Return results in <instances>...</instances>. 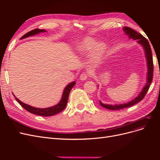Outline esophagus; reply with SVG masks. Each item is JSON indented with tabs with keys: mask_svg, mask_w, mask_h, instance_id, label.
I'll list each match as a JSON object with an SVG mask.
<instances>
[{
	"mask_svg": "<svg viewBox=\"0 0 160 160\" xmlns=\"http://www.w3.org/2000/svg\"><path fill=\"white\" fill-rule=\"evenodd\" d=\"M89 77V74L88 72H83L81 75H80V79L81 81H85Z\"/></svg>",
	"mask_w": 160,
	"mask_h": 160,
	"instance_id": "1",
	"label": "esophagus"
}]
</instances>
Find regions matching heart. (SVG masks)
Listing matches in <instances>:
<instances>
[{"label":"heart","mask_w":160,"mask_h":160,"mask_svg":"<svg viewBox=\"0 0 160 160\" xmlns=\"http://www.w3.org/2000/svg\"><path fill=\"white\" fill-rule=\"evenodd\" d=\"M77 49L81 54H86V53H89L92 52L91 60L93 62L97 63L103 59L105 54L106 46L103 42L97 45V41L94 38L88 37L85 38L77 45Z\"/></svg>","instance_id":"heart-1"}]
</instances>
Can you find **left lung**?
<instances>
[{"label":"left lung","instance_id":"left-lung-1","mask_svg":"<svg viewBox=\"0 0 160 160\" xmlns=\"http://www.w3.org/2000/svg\"><path fill=\"white\" fill-rule=\"evenodd\" d=\"M123 31L126 34L130 39L137 40L138 44L142 45L143 48V51L145 52V55H146V59L147 62L148 67V72H147V82L146 85H144L142 90L139 93V95L136 98L132 99L128 103H125L123 104H115V105H109L103 103L101 101H99L100 105L103 108L108 109L109 110H119L125 108L131 107L135 104L138 103L139 101H141L145 95L147 93V92L149 88L150 85L153 79V57L151 47H150L149 43L148 41L141 34L138 33L137 31H134L132 28L129 27H123Z\"/></svg>","mask_w":160,"mask_h":160}]
</instances>
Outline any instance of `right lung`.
<instances>
[{
  "label": "right lung",
  "mask_w": 160,
  "mask_h": 160,
  "mask_svg": "<svg viewBox=\"0 0 160 160\" xmlns=\"http://www.w3.org/2000/svg\"><path fill=\"white\" fill-rule=\"evenodd\" d=\"M47 32V31L44 29H38V28H36V29H34L32 31H31L28 32L26 33L25 35H23L20 38V40L27 38L28 37H31L33 35H37V34H39L41 32ZM75 84H76V82L72 81L69 84L67 85L64 89L63 93H62V98L59 101V103L54 106H52V107L47 108H37L35 107H32V106H31L29 105L24 103L18 99H17L15 96H14V98H15L17 102L20 104L24 109L28 111V112H30L32 114L37 115H41V116H45V117H48V116H52L57 113H60L61 111H62L66 108L67 101H68V99H69L70 91L71 89L75 86Z\"/></svg>",
  "instance_id": "right-lung-1"
}]
</instances>
